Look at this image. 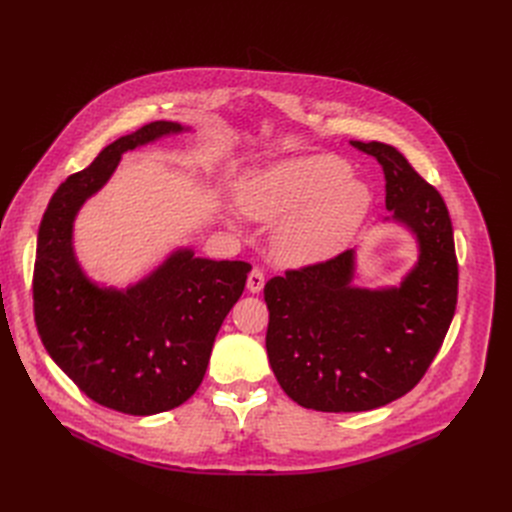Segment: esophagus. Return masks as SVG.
I'll return each instance as SVG.
<instances>
[{
	"mask_svg": "<svg viewBox=\"0 0 512 512\" xmlns=\"http://www.w3.org/2000/svg\"><path fill=\"white\" fill-rule=\"evenodd\" d=\"M264 287V273L260 269H254L248 277V289L252 294H258V291Z\"/></svg>",
	"mask_w": 512,
	"mask_h": 512,
	"instance_id": "obj_1",
	"label": "esophagus"
}]
</instances>
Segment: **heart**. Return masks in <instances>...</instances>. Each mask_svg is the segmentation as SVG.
I'll use <instances>...</instances> for the list:
<instances>
[{
    "instance_id": "b5f03b06",
    "label": "heart",
    "mask_w": 512,
    "mask_h": 512,
    "mask_svg": "<svg viewBox=\"0 0 512 512\" xmlns=\"http://www.w3.org/2000/svg\"><path fill=\"white\" fill-rule=\"evenodd\" d=\"M348 175L335 156L285 160L243 185L241 206L258 221L289 218L275 239L283 262H323L346 248L371 208L369 187Z\"/></svg>"
}]
</instances>
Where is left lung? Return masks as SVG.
Instances as JSON below:
<instances>
[{"instance_id": "8db88e82", "label": "left lung", "mask_w": 512, "mask_h": 512, "mask_svg": "<svg viewBox=\"0 0 512 512\" xmlns=\"http://www.w3.org/2000/svg\"><path fill=\"white\" fill-rule=\"evenodd\" d=\"M350 143L381 164L385 206L415 231L421 256L400 287L350 285L352 250L264 285L271 369L291 400L321 412L373 410L408 394L440 352L458 298L452 223L440 191L392 145Z\"/></svg>"}]
</instances>
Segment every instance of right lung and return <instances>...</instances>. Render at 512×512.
Masks as SVG:
<instances>
[{"label": "right lung", "instance_id": "right-lung-1", "mask_svg": "<svg viewBox=\"0 0 512 512\" xmlns=\"http://www.w3.org/2000/svg\"><path fill=\"white\" fill-rule=\"evenodd\" d=\"M181 125L156 120L118 137L52 196L37 235L33 310L41 342L93 402L148 417L177 408L200 387L214 337L243 294L252 266L179 250L156 273L118 291L91 283L72 254V221L127 150Z\"/></svg>", "mask_w": 512, "mask_h": 512}]
</instances>
